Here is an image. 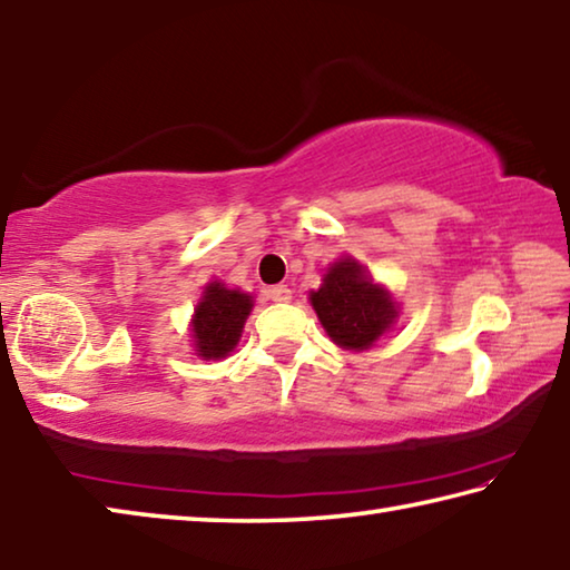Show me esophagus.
<instances>
[{
    "label": "esophagus",
    "mask_w": 570,
    "mask_h": 570,
    "mask_svg": "<svg viewBox=\"0 0 570 570\" xmlns=\"http://www.w3.org/2000/svg\"><path fill=\"white\" fill-rule=\"evenodd\" d=\"M267 295H269V301H275V303H291L293 301V291L287 285L269 287Z\"/></svg>",
    "instance_id": "1"
}]
</instances>
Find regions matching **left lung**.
<instances>
[{
  "instance_id": "left-lung-1",
  "label": "left lung",
  "mask_w": 570,
  "mask_h": 570,
  "mask_svg": "<svg viewBox=\"0 0 570 570\" xmlns=\"http://www.w3.org/2000/svg\"><path fill=\"white\" fill-rule=\"evenodd\" d=\"M311 305L335 346L366 351L391 331L399 305L384 285L373 283L358 259L341 257L323 275V285L311 291Z\"/></svg>"
}]
</instances>
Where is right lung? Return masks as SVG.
<instances>
[{
	"mask_svg": "<svg viewBox=\"0 0 570 570\" xmlns=\"http://www.w3.org/2000/svg\"><path fill=\"white\" fill-rule=\"evenodd\" d=\"M252 311V295L229 291L224 283H209L204 287L199 305L194 307L191 338L194 351L204 361H219L229 356L239 343L242 328Z\"/></svg>",
	"mask_w": 570,
	"mask_h": 570,
	"instance_id": "obj_1",
	"label": "right lung"
}]
</instances>
